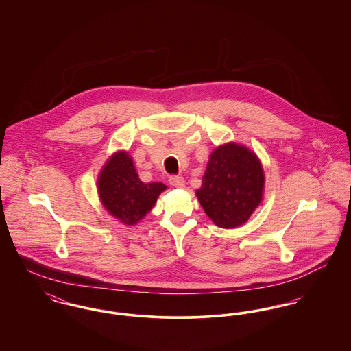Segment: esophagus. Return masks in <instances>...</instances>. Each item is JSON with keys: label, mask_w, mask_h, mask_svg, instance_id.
I'll return each instance as SVG.
<instances>
[{"label": "esophagus", "mask_w": 351, "mask_h": 351, "mask_svg": "<svg viewBox=\"0 0 351 351\" xmlns=\"http://www.w3.org/2000/svg\"><path fill=\"white\" fill-rule=\"evenodd\" d=\"M169 184L172 186H175V188H184L185 180H184L183 178H180V176H171L169 178Z\"/></svg>", "instance_id": "esophagus-1"}]
</instances>
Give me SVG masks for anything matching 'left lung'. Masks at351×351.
Instances as JSON below:
<instances>
[{
    "instance_id": "left-lung-1",
    "label": "left lung",
    "mask_w": 351,
    "mask_h": 351,
    "mask_svg": "<svg viewBox=\"0 0 351 351\" xmlns=\"http://www.w3.org/2000/svg\"><path fill=\"white\" fill-rule=\"evenodd\" d=\"M197 200L206 216L222 229H235L247 222L262 204L265 171L254 151L228 142L212 151Z\"/></svg>"
}]
</instances>
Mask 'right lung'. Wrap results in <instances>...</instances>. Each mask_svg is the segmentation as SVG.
Here are the masks:
<instances>
[{"label":"right lung","instance_id":"add662e5","mask_svg":"<svg viewBox=\"0 0 351 351\" xmlns=\"http://www.w3.org/2000/svg\"><path fill=\"white\" fill-rule=\"evenodd\" d=\"M167 189L163 183H143L126 151H116L101 168L97 192L105 210L123 225H136Z\"/></svg>","mask_w":351,"mask_h":351}]
</instances>
